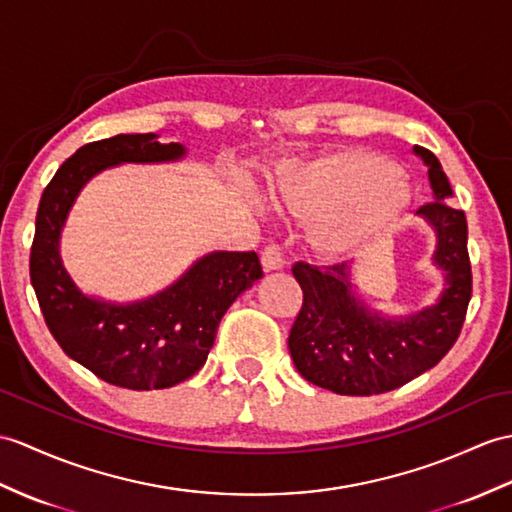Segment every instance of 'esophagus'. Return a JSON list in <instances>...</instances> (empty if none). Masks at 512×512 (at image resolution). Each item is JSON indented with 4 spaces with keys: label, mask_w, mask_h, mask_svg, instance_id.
<instances>
[{
    "label": "esophagus",
    "mask_w": 512,
    "mask_h": 512,
    "mask_svg": "<svg viewBox=\"0 0 512 512\" xmlns=\"http://www.w3.org/2000/svg\"><path fill=\"white\" fill-rule=\"evenodd\" d=\"M283 253L277 244L266 246L261 251V266H264V272H272V270H281L283 268Z\"/></svg>",
    "instance_id": "esophagus-1"
}]
</instances>
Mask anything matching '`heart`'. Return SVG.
I'll use <instances>...</instances> for the list:
<instances>
[{
	"label": "heart",
	"mask_w": 512,
	"mask_h": 512,
	"mask_svg": "<svg viewBox=\"0 0 512 512\" xmlns=\"http://www.w3.org/2000/svg\"><path fill=\"white\" fill-rule=\"evenodd\" d=\"M266 198L285 216L316 222L314 242L325 253L353 255L397 227L410 205V187L390 161L340 150L281 163Z\"/></svg>",
	"instance_id": "1"
}]
</instances>
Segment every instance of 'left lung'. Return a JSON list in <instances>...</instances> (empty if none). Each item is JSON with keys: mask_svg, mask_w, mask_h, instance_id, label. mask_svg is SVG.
<instances>
[{"mask_svg": "<svg viewBox=\"0 0 512 512\" xmlns=\"http://www.w3.org/2000/svg\"><path fill=\"white\" fill-rule=\"evenodd\" d=\"M412 152L427 165L434 196L417 211L434 231L432 264L445 281L434 305L390 316L355 292L351 264L318 268L299 261L292 268L303 307L288 338L290 355L307 382L338 395H382L408 384L445 358L465 323L471 299L465 211L449 205L454 192L441 161L421 146Z\"/></svg>", "mask_w": 512, "mask_h": 512, "instance_id": "1", "label": "left lung"}]
</instances>
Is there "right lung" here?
Segmentation results:
<instances>
[{
  "label": "right lung",
  "instance_id": "right-lung-1",
  "mask_svg": "<svg viewBox=\"0 0 512 512\" xmlns=\"http://www.w3.org/2000/svg\"><path fill=\"white\" fill-rule=\"evenodd\" d=\"M183 144L159 135H115L69 157L39 202L30 279L45 323L71 360L113 386L170 388L207 362L224 312L261 279L257 253L213 251L196 259L168 288L146 299L115 303L82 292L61 257L67 216L93 176L124 163H176Z\"/></svg>",
  "mask_w": 512,
  "mask_h": 512
}]
</instances>
